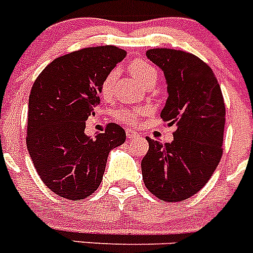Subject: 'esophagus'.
I'll list each match as a JSON object with an SVG mask.
<instances>
[{"label":"esophagus","mask_w":253,"mask_h":253,"mask_svg":"<svg viewBox=\"0 0 253 253\" xmlns=\"http://www.w3.org/2000/svg\"><path fill=\"white\" fill-rule=\"evenodd\" d=\"M138 137H140L139 133L131 130V129H126V138H128V139L131 140V139H135V138Z\"/></svg>","instance_id":"esophagus-1"}]
</instances>
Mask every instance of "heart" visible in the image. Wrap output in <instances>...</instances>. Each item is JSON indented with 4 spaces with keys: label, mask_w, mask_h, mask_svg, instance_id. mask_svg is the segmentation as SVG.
Returning a JSON list of instances; mask_svg holds the SVG:
<instances>
[{
    "label": "heart",
    "mask_w": 253,
    "mask_h": 253,
    "mask_svg": "<svg viewBox=\"0 0 253 253\" xmlns=\"http://www.w3.org/2000/svg\"><path fill=\"white\" fill-rule=\"evenodd\" d=\"M129 71H130L131 75L137 78L138 81L142 82L144 86H147V84H149L153 81H157V71H156L151 64L146 63V62H143V60H133V62L129 64ZM116 80H118V72L114 69V71H111V72L105 77L104 81H102L100 93H101V97L104 100H110L111 97H113L114 86H115L116 84ZM140 114H143V110H139V109H133V110L122 109V110L116 111L115 116L116 119L119 120V122L124 123V124L134 125L138 123V118H139Z\"/></svg>",
    "instance_id": "heart-1"
}]
</instances>
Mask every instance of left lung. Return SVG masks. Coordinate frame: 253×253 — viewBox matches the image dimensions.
Instances as JSON below:
<instances>
[{"label":"left lung","instance_id":"left-lung-1","mask_svg":"<svg viewBox=\"0 0 253 253\" xmlns=\"http://www.w3.org/2000/svg\"><path fill=\"white\" fill-rule=\"evenodd\" d=\"M146 54L166 78L169 97L161 118L177 129L166 144L146 138L143 181L162 202H181L204 187L222 158L224 100L211 68L196 55L167 48Z\"/></svg>","mask_w":253,"mask_h":253}]
</instances>
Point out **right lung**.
I'll use <instances>...</instances> for the list:
<instances>
[{"label": "right lung", "instance_id": "right-lung-1", "mask_svg": "<svg viewBox=\"0 0 253 253\" xmlns=\"http://www.w3.org/2000/svg\"><path fill=\"white\" fill-rule=\"evenodd\" d=\"M125 55L114 45L73 51L48 64L33 84L26 146L38 175L62 198L75 202L95 193L109 153L125 142L124 129L114 123L95 139L84 134L102 81Z\"/></svg>", "mask_w": 253, "mask_h": 253}]
</instances>
